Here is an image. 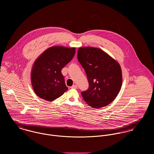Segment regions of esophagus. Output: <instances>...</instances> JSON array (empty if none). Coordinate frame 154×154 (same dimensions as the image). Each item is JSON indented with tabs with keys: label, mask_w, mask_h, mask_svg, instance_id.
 Returning <instances> with one entry per match:
<instances>
[{
	"label": "esophagus",
	"mask_w": 154,
	"mask_h": 154,
	"mask_svg": "<svg viewBox=\"0 0 154 154\" xmlns=\"http://www.w3.org/2000/svg\"><path fill=\"white\" fill-rule=\"evenodd\" d=\"M71 88H74V89H76V88H78V86H77L76 85H72V86L71 87Z\"/></svg>",
	"instance_id": "1"
}]
</instances>
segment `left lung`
Masks as SVG:
<instances>
[{
  "mask_svg": "<svg viewBox=\"0 0 154 154\" xmlns=\"http://www.w3.org/2000/svg\"><path fill=\"white\" fill-rule=\"evenodd\" d=\"M78 60L86 73L89 88L81 92L84 101L94 109L106 106L116 98L122 85L120 65L102 50L81 47Z\"/></svg>",
  "mask_w": 154,
  "mask_h": 154,
  "instance_id": "obj_1",
  "label": "left lung"
}]
</instances>
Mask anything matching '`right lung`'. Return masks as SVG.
<instances>
[{"instance_id":"1","label":"right lung","mask_w":154,"mask_h":154,"mask_svg":"<svg viewBox=\"0 0 154 154\" xmlns=\"http://www.w3.org/2000/svg\"><path fill=\"white\" fill-rule=\"evenodd\" d=\"M75 48L50 47L35 60L31 71V82L35 93L51 101L62 96L68 89L61 70L73 59Z\"/></svg>"}]
</instances>
